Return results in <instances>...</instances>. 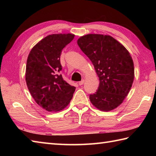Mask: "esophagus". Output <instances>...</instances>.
Masks as SVG:
<instances>
[{"mask_svg":"<svg viewBox=\"0 0 156 156\" xmlns=\"http://www.w3.org/2000/svg\"><path fill=\"white\" fill-rule=\"evenodd\" d=\"M84 82H85V80H84V79H83V80H82L80 82H79V85H82V84H83L84 83Z\"/></svg>","mask_w":156,"mask_h":156,"instance_id":"esophagus-1","label":"esophagus"}]
</instances>
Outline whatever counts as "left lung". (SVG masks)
I'll list each match as a JSON object with an SVG mask.
<instances>
[{
    "mask_svg": "<svg viewBox=\"0 0 156 156\" xmlns=\"http://www.w3.org/2000/svg\"><path fill=\"white\" fill-rule=\"evenodd\" d=\"M78 45L94 65L99 87L90 101L102 111H110L127 97L134 80V65L123 45L110 35L88 34L78 39Z\"/></svg>",
    "mask_w": 156,
    "mask_h": 156,
    "instance_id": "8db88e82",
    "label": "left lung"
}]
</instances>
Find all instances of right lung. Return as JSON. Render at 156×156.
<instances>
[{"label": "right lung", "mask_w": 156, "mask_h": 156, "mask_svg": "<svg viewBox=\"0 0 156 156\" xmlns=\"http://www.w3.org/2000/svg\"><path fill=\"white\" fill-rule=\"evenodd\" d=\"M74 34H52L32 48L26 65L25 80L29 92L38 105L49 112L63 110L69 103L76 88L58 72L62 70V50Z\"/></svg>", "instance_id": "right-lung-1"}]
</instances>
